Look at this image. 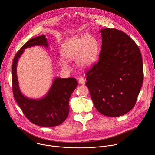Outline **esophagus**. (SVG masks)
<instances>
[{
  "mask_svg": "<svg viewBox=\"0 0 155 155\" xmlns=\"http://www.w3.org/2000/svg\"><path fill=\"white\" fill-rule=\"evenodd\" d=\"M78 82L79 83L81 84H83V85H84L85 84V83H86V80L83 77H81L78 79Z\"/></svg>",
  "mask_w": 155,
  "mask_h": 155,
  "instance_id": "esophagus-1",
  "label": "esophagus"
}]
</instances>
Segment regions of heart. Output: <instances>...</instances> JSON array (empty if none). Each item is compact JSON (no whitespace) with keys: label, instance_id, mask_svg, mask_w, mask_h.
<instances>
[{"label":"heart","instance_id":"heart-1","mask_svg":"<svg viewBox=\"0 0 155 155\" xmlns=\"http://www.w3.org/2000/svg\"><path fill=\"white\" fill-rule=\"evenodd\" d=\"M99 43L92 35H87L83 37H72L63 42L61 52L62 56L68 60L76 59L78 65L81 68L91 67L96 61L99 54ZM61 67L69 69L68 62L61 59Z\"/></svg>","mask_w":155,"mask_h":155}]
</instances>
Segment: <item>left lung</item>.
<instances>
[{
	"label": "left lung",
	"mask_w": 155,
	"mask_h": 155,
	"mask_svg": "<svg viewBox=\"0 0 155 155\" xmlns=\"http://www.w3.org/2000/svg\"><path fill=\"white\" fill-rule=\"evenodd\" d=\"M99 61L86 73V85L96 110L118 117L134 106L143 82L141 54L134 41L116 29L100 31Z\"/></svg>",
	"instance_id": "1"
}]
</instances>
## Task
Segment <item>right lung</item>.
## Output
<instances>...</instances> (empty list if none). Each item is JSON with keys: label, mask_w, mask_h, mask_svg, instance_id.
<instances>
[{"label": "right lung", "mask_w": 155, "mask_h": 155, "mask_svg": "<svg viewBox=\"0 0 155 155\" xmlns=\"http://www.w3.org/2000/svg\"><path fill=\"white\" fill-rule=\"evenodd\" d=\"M43 45L48 47L45 35H42L27 41L14 58L12 66V83L14 98L24 114L31 123L43 127L56 126L66 120L69 111V98L78 86L75 78H56L43 98L30 99L24 96L19 87L17 76V64L24 49L34 46Z\"/></svg>", "instance_id": "right-lung-1"}]
</instances>
